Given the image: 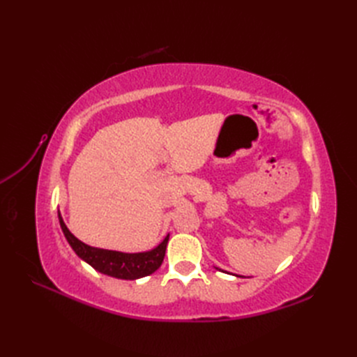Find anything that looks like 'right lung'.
I'll list each match as a JSON object with an SVG mask.
<instances>
[{"mask_svg":"<svg viewBox=\"0 0 357 357\" xmlns=\"http://www.w3.org/2000/svg\"><path fill=\"white\" fill-rule=\"evenodd\" d=\"M58 219L61 229L75 255L83 259L86 264H89L96 271L105 275L121 280H137L153 274L164 262L169 234L165 236L164 241L158 247L152 248V250L142 253H123L84 244L70 232L61 213H58Z\"/></svg>","mask_w":357,"mask_h":357,"instance_id":"right-lung-1","label":"right lung"}]
</instances>
